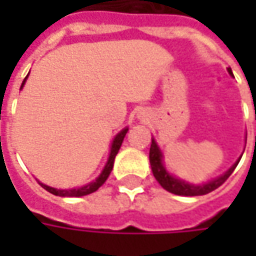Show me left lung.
I'll use <instances>...</instances> for the list:
<instances>
[{
    "label": "left lung",
    "instance_id": "1",
    "mask_svg": "<svg viewBox=\"0 0 256 256\" xmlns=\"http://www.w3.org/2000/svg\"><path fill=\"white\" fill-rule=\"evenodd\" d=\"M228 71L232 75L231 68H228ZM150 162H151V168H152L155 180L161 184V186H162L164 190H166V191L171 192V194H175V195H182V196H196V195L210 194V192L215 191L218 186H221L222 184L230 178V175L236 168V165H238L240 161L235 164V165H232L231 168H230V171L225 172L220 178L208 182L205 185H191L188 182L181 181V180H176V178L171 176L168 172L165 171V168H164L162 154H161L158 145H156V142L154 140L152 142H151V148H150Z\"/></svg>",
    "mask_w": 256,
    "mask_h": 256
}]
</instances>
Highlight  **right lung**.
<instances>
[{
	"label": "right lung",
	"instance_id": "add662e5",
	"mask_svg": "<svg viewBox=\"0 0 256 256\" xmlns=\"http://www.w3.org/2000/svg\"><path fill=\"white\" fill-rule=\"evenodd\" d=\"M26 80V78H25ZM25 80L22 81V85L25 84ZM22 85H21V88H22ZM126 131H128V128H125L122 130L121 132L118 134L116 136H115V140H114L112 146H111V154H110V158H108V162L105 165V168H104V171L101 172V175L95 180L91 184H88V185H85V186H81V188H74V190H55V188H51V186H48V185H44V184H41V186L46 190L48 192H51V194H54V195H58V196H84V195H88V194H92L95 192L101 185H102L104 182L106 181V178L110 176V174L112 171V166H114V160H115V155L118 154L120 151V148H121V145H122L124 138H125V135H126Z\"/></svg>",
	"mask_w": 256,
	"mask_h": 256
}]
</instances>
